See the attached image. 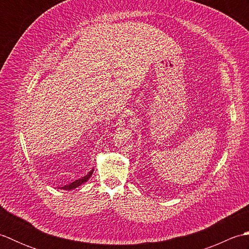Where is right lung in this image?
<instances>
[{
	"instance_id": "add662e5",
	"label": "right lung",
	"mask_w": 249,
	"mask_h": 249,
	"mask_svg": "<svg viewBox=\"0 0 249 249\" xmlns=\"http://www.w3.org/2000/svg\"><path fill=\"white\" fill-rule=\"evenodd\" d=\"M93 171H94V169H92L91 171H89L87 176H84L83 178H79V179H76L75 182H72V183H71V184H67V185H65V186H63V187H61L62 189H65V190H71V189H73V188H77L78 186H80L81 184H83V183H86L88 179L92 177V174H93Z\"/></svg>"
}]
</instances>
